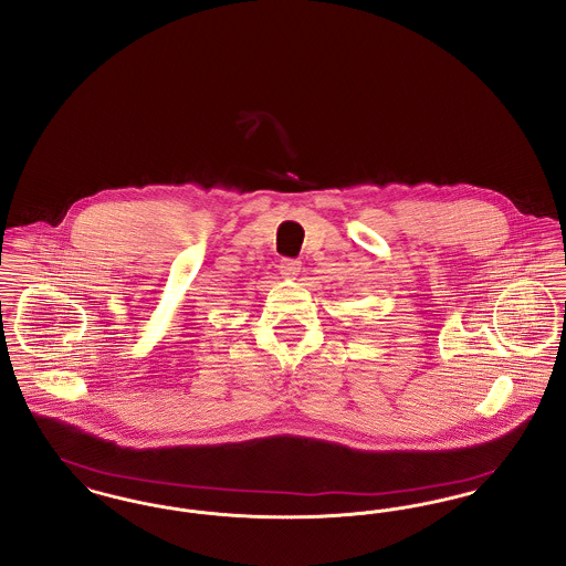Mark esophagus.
<instances>
[{"label": "esophagus", "instance_id": "1", "mask_svg": "<svg viewBox=\"0 0 566 566\" xmlns=\"http://www.w3.org/2000/svg\"><path fill=\"white\" fill-rule=\"evenodd\" d=\"M298 271H301V263L298 261H293V259H282L280 261V273L282 275L295 277V275H298Z\"/></svg>", "mask_w": 566, "mask_h": 566}]
</instances>
